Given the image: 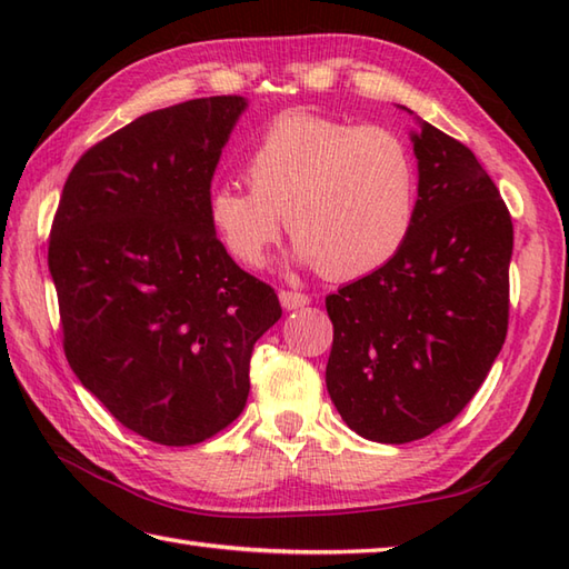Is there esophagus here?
I'll return each instance as SVG.
<instances>
[{"mask_svg":"<svg viewBox=\"0 0 569 569\" xmlns=\"http://www.w3.org/2000/svg\"><path fill=\"white\" fill-rule=\"evenodd\" d=\"M278 300L286 310H300L310 303V298L306 293H296V291H281L278 293Z\"/></svg>","mask_w":569,"mask_h":569,"instance_id":"esophagus-1","label":"esophagus"}]
</instances>
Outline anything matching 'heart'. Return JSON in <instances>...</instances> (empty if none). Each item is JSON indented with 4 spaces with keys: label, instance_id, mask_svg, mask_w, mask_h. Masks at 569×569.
I'll return each mask as SVG.
<instances>
[{
    "label": "heart",
    "instance_id": "b5f03b06",
    "mask_svg": "<svg viewBox=\"0 0 569 569\" xmlns=\"http://www.w3.org/2000/svg\"><path fill=\"white\" fill-rule=\"evenodd\" d=\"M249 190L214 186L204 202L234 261L259 266L281 234L288 263L349 281L389 263L413 229L418 178L406 141L303 110L278 114L241 163Z\"/></svg>",
    "mask_w": 569,
    "mask_h": 569
}]
</instances>
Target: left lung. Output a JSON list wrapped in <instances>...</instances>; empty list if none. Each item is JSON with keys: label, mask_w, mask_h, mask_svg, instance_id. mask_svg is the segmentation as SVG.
<instances>
[{"label": "left lung", "mask_w": 569, "mask_h": 569, "mask_svg": "<svg viewBox=\"0 0 569 569\" xmlns=\"http://www.w3.org/2000/svg\"><path fill=\"white\" fill-rule=\"evenodd\" d=\"M416 124L418 200L406 244L325 298L332 403L361 438L386 445L450 422L485 383L509 328L511 214L465 143L420 117Z\"/></svg>", "instance_id": "obj_1"}]
</instances>
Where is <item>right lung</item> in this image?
<instances>
[{
	"label": "right lung",
	"mask_w": 569,
	"mask_h": 569,
	"mask_svg": "<svg viewBox=\"0 0 569 569\" xmlns=\"http://www.w3.org/2000/svg\"><path fill=\"white\" fill-rule=\"evenodd\" d=\"M244 98L143 114L72 166L48 241L63 347L80 383L159 445L212 438L247 406L249 359L281 318L204 212Z\"/></svg>",
	"instance_id": "1"
}]
</instances>
